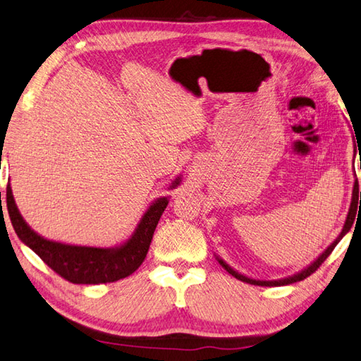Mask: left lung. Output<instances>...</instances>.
I'll list each match as a JSON object with an SVG mask.
<instances>
[{
    "mask_svg": "<svg viewBox=\"0 0 361 361\" xmlns=\"http://www.w3.org/2000/svg\"><path fill=\"white\" fill-rule=\"evenodd\" d=\"M360 166H361V161H360ZM357 197H358V181L355 180L354 189H352V203H350L349 213H348V217H345V222H344V225H343V230H341L340 235H338V238L335 239V241L331 243V244L327 247V249L324 250V252L321 253V255L313 261L312 264H308L307 267H303V269L299 271V272L289 275V277L279 279V280H257V279H250V277H247V275L239 274L238 271L233 269V267H231L230 264L225 263V261H224L222 258H219L217 255H216V259L219 261V264H221L225 271H227L228 274L233 275V277L238 279V280H241V281H245V283H250V285H258V286H283V285L295 283V281H300V280H303V279H307L308 275H312V274L317 269V267H319V266L324 263V261L327 259V257L330 255V253L334 252L336 244L340 243L341 239L349 233V230H350V227H352V224H354V221H355V209H357V200H355V199H357ZM360 199H361V192H360Z\"/></svg>",
    "mask_w": 361,
    "mask_h": 361,
    "instance_id": "8db88e82",
    "label": "left lung"
}]
</instances>
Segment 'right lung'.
Masks as SVG:
<instances>
[{
    "instance_id": "obj_1",
    "label": "right lung",
    "mask_w": 361,
    "mask_h": 361,
    "mask_svg": "<svg viewBox=\"0 0 361 361\" xmlns=\"http://www.w3.org/2000/svg\"><path fill=\"white\" fill-rule=\"evenodd\" d=\"M180 183L181 175L176 176L169 189H175L180 186ZM6 202L12 227L20 241L37 253L44 263L72 283L98 285L128 277L142 264L150 249L154 228L169 203V197L154 199L140 217L133 235L114 247H87L51 241L40 236L26 224L17 208L11 185H7Z\"/></svg>"
}]
</instances>
